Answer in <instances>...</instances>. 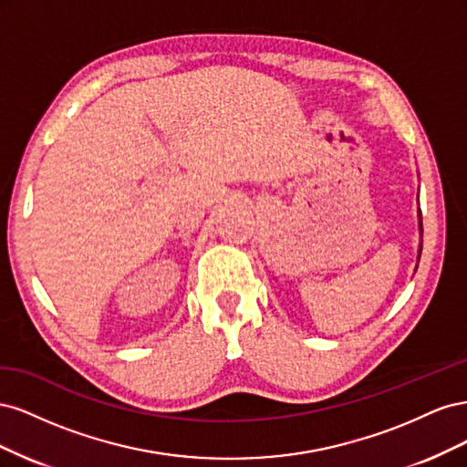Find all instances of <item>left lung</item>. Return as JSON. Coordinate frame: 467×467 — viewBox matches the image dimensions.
Listing matches in <instances>:
<instances>
[{
    "label": "left lung",
    "mask_w": 467,
    "mask_h": 467,
    "mask_svg": "<svg viewBox=\"0 0 467 467\" xmlns=\"http://www.w3.org/2000/svg\"><path fill=\"white\" fill-rule=\"evenodd\" d=\"M419 225H420V230H422V222H420V223H419Z\"/></svg>",
    "instance_id": "obj_1"
}]
</instances>
